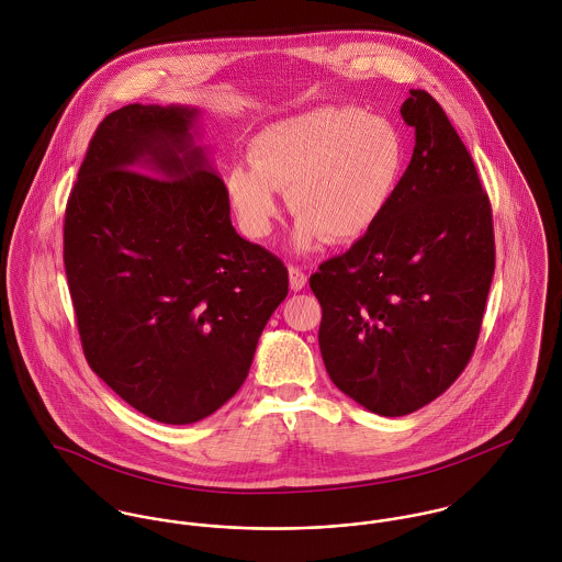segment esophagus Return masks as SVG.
Masks as SVG:
<instances>
[{"label":"esophagus","instance_id":"1","mask_svg":"<svg viewBox=\"0 0 562 562\" xmlns=\"http://www.w3.org/2000/svg\"><path fill=\"white\" fill-rule=\"evenodd\" d=\"M288 272H290V288L294 292H301L305 288V283H307V274L299 266H290Z\"/></svg>","mask_w":562,"mask_h":562}]
</instances>
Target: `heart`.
Listing matches in <instances>:
<instances>
[{
  "label": "heart",
  "instance_id": "b5f03b06",
  "mask_svg": "<svg viewBox=\"0 0 562 562\" xmlns=\"http://www.w3.org/2000/svg\"><path fill=\"white\" fill-rule=\"evenodd\" d=\"M406 160L398 125L357 105H321L263 127L248 162L227 175V194L250 238L270 234L279 190L296 214L292 244H348L366 236L387 210Z\"/></svg>",
  "mask_w": 562,
  "mask_h": 562
}]
</instances>
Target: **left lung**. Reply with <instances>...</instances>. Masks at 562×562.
<instances>
[{"mask_svg": "<svg viewBox=\"0 0 562 562\" xmlns=\"http://www.w3.org/2000/svg\"><path fill=\"white\" fill-rule=\"evenodd\" d=\"M401 114L415 147L387 210L310 279L330 381L385 417L435 401L465 370L495 270L488 196L443 108L411 90Z\"/></svg>", "mask_w": 562, "mask_h": 562, "instance_id": "obj_1", "label": "left lung"}]
</instances>
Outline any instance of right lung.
Returning a JSON list of instances; mask_svg holds the SVG:
<instances>
[{
	"label": "right lung",
	"instance_id": "right-lung-1",
	"mask_svg": "<svg viewBox=\"0 0 562 562\" xmlns=\"http://www.w3.org/2000/svg\"><path fill=\"white\" fill-rule=\"evenodd\" d=\"M196 119L188 105L108 114L65 214L86 361L161 424L199 422L240 390L288 296L283 261L236 234L227 186L194 145Z\"/></svg>",
	"mask_w": 562,
	"mask_h": 562
}]
</instances>
